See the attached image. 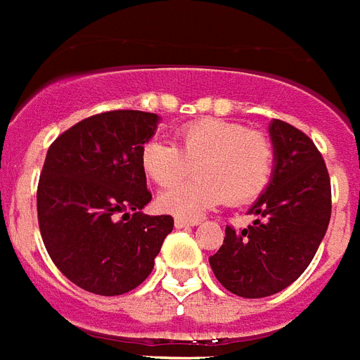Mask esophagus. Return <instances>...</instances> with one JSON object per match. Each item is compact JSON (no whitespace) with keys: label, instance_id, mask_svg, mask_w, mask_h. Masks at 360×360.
Returning <instances> with one entry per match:
<instances>
[{"label":"esophagus","instance_id":"1","mask_svg":"<svg viewBox=\"0 0 360 360\" xmlns=\"http://www.w3.org/2000/svg\"><path fill=\"white\" fill-rule=\"evenodd\" d=\"M198 221H188V219H175V229H187V227H196Z\"/></svg>","mask_w":360,"mask_h":360}]
</instances>
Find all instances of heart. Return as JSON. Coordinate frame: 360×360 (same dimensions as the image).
<instances>
[{"instance_id":"1","label":"heart","mask_w":360,"mask_h":360,"mask_svg":"<svg viewBox=\"0 0 360 360\" xmlns=\"http://www.w3.org/2000/svg\"><path fill=\"white\" fill-rule=\"evenodd\" d=\"M141 169L158 187H172L193 167L198 177L158 196V207L179 219H194L227 198L231 204L255 200L267 188L275 148L267 135L244 124L207 118L175 133V145L148 139L141 146Z\"/></svg>"}]
</instances>
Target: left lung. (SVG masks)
I'll list each match as a JSON object with an SVG mask.
<instances>
[{"mask_svg": "<svg viewBox=\"0 0 360 360\" xmlns=\"http://www.w3.org/2000/svg\"><path fill=\"white\" fill-rule=\"evenodd\" d=\"M275 167L267 188L248 214L257 219L242 231L225 229L210 257L215 278L240 297H267L297 281L326 234L332 193L326 164L313 141L282 120H271Z\"/></svg>", "mask_w": 360, "mask_h": 360, "instance_id": "left-lung-1", "label": "left lung"}]
</instances>
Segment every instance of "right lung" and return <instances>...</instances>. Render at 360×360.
I'll return each instance as SVG.
<instances>
[{
  "label": "right lung",
  "mask_w": 360,
  "mask_h": 360,
  "mask_svg": "<svg viewBox=\"0 0 360 360\" xmlns=\"http://www.w3.org/2000/svg\"><path fill=\"white\" fill-rule=\"evenodd\" d=\"M158 124L153 112H103L66 129L47 150L39 233L58 271L91 294L137 288L173 231L172 215L143 214L153 194L139 154Z\"/></svg>",
  "instance_id": "1"
}]
</instances>
